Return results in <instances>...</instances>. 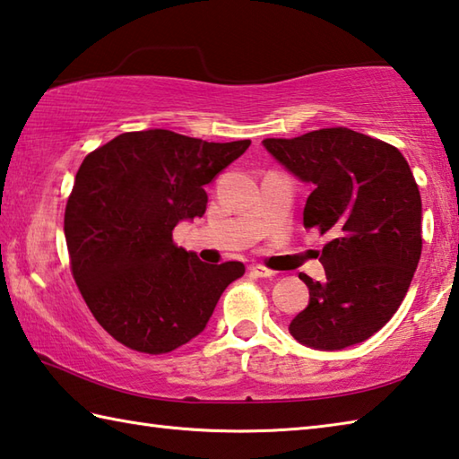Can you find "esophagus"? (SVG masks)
<instances>
[{"instance_id": "esophagus-1", "label": "esophagus", "mask_w": 459, "mask_h": 459, "mask_svg": "<svg viewBox=\"0 0 459 459\" xmlns=\"http://www.w3.org/2000/svg\"><path fill=\"white\" fill-rule=\"evenodd\" d=\"M248 273H251L253 277H258V279H271V277H274V271L266 269V266H263V264H253L251 269H248Z\"/></svg>"}]
</instances>
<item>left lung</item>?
Segmentation results:
<instances>
[{"label":"left lung","instance_id":"8db88e82","mask_svg":"<svg viewBox=\"0 0 459 459\" xmlns=\"http://www.w3.org/2000/svg\"><path fill=\"white\" fill-rule=\"evenodd\" d=\"M264 148L313 193L305 229L327 235L319 256L327 279L313 281L309 305L289 325L299 343L335 351L361 343L399 309L421 256V196L395 146L343 126Z\"/></svg>","mask_w":459,"mask_h":459}]
</instances>
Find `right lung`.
<instances>
[{
    "label": "right lung",
    "mask_w": 459,
    "mask_h": 459,
    "mask_svg": "<svg viewBox=\"0 0 459 459\" xmlns=\"http://www.w3.org/2000/svg\"><path fill=\"white\" fill-rule=\"evenodd\" d=\"M251 140L124 132L80 164L64 214L70 269L96 321L128 349L170 353L201 333L245 264H206L172 238L203 216L204 186Z\"/></svg>",
    "instance_id": "1"
}]
</instances>
